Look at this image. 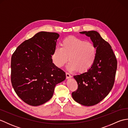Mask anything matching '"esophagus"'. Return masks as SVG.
Here are the masks:
<instances>
[{"label":"esophagus","mask_w":128,"mask_h":128,"mask_svg":"<svg viewBox=\"0 0 128 128\" xmlns=\"http://www.w3.org/2000/svg\"><path fill=\"white\" fill-rule=\"evenodd\" d=\"M66 78H72V75H70L69 72H66Z\"/></svg>","instance_id":"1"}]
</instances>
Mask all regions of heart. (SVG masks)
Instances as JSON below:
<instances>
[{"label":"heart","instance_id":"obj_1","mask_svg":"<svg viewBox=\"0 0 128 128\" xmlns=\"http://www.w3.org/2000/svg\"><path fill=\"white\" fill-rule=\"evenodd\" d=\"M61 48L56 47L52 59L56 66H63L68 61V68L70 71L78 69L81 72H88L94 64L97 56V50L93 43L82 38L70 36L62 40Z\"/></svg>","mask_w":128,"mask_h":128}]
</instances>
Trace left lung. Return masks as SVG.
Listing matches in <instances>:
<instances>
[{"label": "left lung", "mask_w": 128, "mask_h": 128, "mask_svg": "<svg viewBox=\"0 0 128 128\" xmlns=\"http://www.w3.org/2000/svg\"><path fill=\"white\" fill-rule=\"evenodd\" d=\"M90 37L97 50L93 66L88 72L74 76L78 85L72 97L80 104L91 106L100 102L110 93L114 83L117 60L109 43L95 31L80 32Z\"/></svg>", "instance_id": "left-lung-1"}]
</instances>
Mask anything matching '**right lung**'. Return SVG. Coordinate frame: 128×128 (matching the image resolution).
I'll list each match as a JSON object with an SVG mask.
<instances>
[{"instance_id":"obj_1","label":"right lung","mask_w":128,"mask_h":128,"mask_svg":"<svg viewBox=\"0 0 128 128\" xmlns=\"http://www.w3.org/2000/svg\"><path fill=\"white\" fill-rule=\"evenodd\" d=\"M59 34L40 32L19 45L11 60V81L18 96L27 104L41 105L53 96L66 73L53 63L52 54Z\"/></svg>"}]
</instances>
